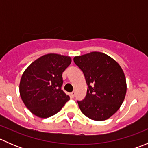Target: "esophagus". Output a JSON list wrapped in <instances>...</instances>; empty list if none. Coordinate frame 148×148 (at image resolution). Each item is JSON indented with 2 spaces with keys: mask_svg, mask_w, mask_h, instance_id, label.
I'll return each instance as SVG.
<instances>
[{
  "mask_svg": "<svg viewBox=\"0 0 148 148\" xmlns=\"http://www.w3.org/2000/svg\"><path fill=\"white\" fill-rule=\"evenodd\" d=\"M74 96H75V92H72L71 93H70V97L71 98H74Z\"/></svg>",
  "mask_w": 148,
  "mask_h": 148,
  "instance_id": "obj_1",
  "label": "esophagus"
}]
</instances>
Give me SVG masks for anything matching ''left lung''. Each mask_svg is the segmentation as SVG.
Segmentation results:
<instances>
[{"label":"left lung","mask_w":148,"mask_h":148,"mask_svg":"<svg viewBox=\"0 0 148 148\" xmlns=\"http://www.w3.org/2000/svg\"><path fill=\"white\" fill-rule=\"evenodd\" d=\"M74 62L83 71L89 87L84 99L77 101L82 112L91 120H107L125 99L127 84L123 70L115 60L102 52L75 56Z\"/></svg>","instance_id":"obj_1"}]
</instances>
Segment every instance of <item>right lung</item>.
<instances>
[{
	"label": "right lung",
	"instance_id": "add662e5",
	"mask_svg": "<svg viewBox=\"0 0 148 148\" xmlns=\"http://www.w3.org/2000/svg\"><path fill=\"white\" fill-rule=\"evenodd\" d=\"M70 56L48 53L31 64L21 79L19 92L32 114L47 118L59 112L69 96L62 89V73L70 65Z\"/></svg>",
	"mask_w": 148,
	"mask_h": 148
}]
</instances>
